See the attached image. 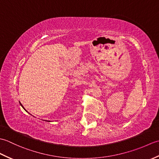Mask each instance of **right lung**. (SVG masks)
<instances>
[{"label": "right lung", "instance_id": "right-lung-1", "mask_svg": "<svg viewBox=\"0 0 159 159\" xmlns=\"http://www.w3.org/2000/svg\"><path fill=\"white\" fill-rule=\"evenodd\" d=\"M20 105H21V106L22 107V104H21V103H20ZM23 108H24V107H23ZM24 109H25V108H24Z\"/></svg>", "mask_w": 159, "mask_h": 159}]
</instances>
